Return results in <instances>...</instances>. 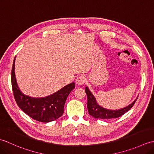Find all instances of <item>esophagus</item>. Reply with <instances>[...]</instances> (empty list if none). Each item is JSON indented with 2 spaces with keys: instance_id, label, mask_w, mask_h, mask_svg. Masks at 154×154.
Instances as JSON below:
<instances>
[{
  "instance_id": "1",
  "label": "esophagus",
  "mask_w": 154,
  "mask_h": 154,
  "mask_svg": "<svg viewBox=\"0 0 154 154\" xmlns=\"http://www.w3.org/2000/svg\"><path fill=\"white\" fill-rule=\"evenodd\" d=\"M85 77L83 76H79L76 79V84L78 85H83L85 83Z\"/></svg>"
}]
</instances>
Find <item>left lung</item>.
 Segmentation results:
<instances>
[{"mask_svg": "<svg viewBox=\"0 0 154 154\" xmlns=\"http://www.w3.org/2000/svg\"><path fill=\"white\" fill-rule=\"evenodd\" d=\"M85 93L87 97L88 112H89L90 115L93 116L95 119H110L120 117L131 109L137 100L136 99L132 104H130V105L125 108H123L122 109L117 110H107L106 109H104L102 106H100L97 104L95 98L93 95L92 93L90 92V91L87 87H85Z\"/></svg>", "mask_w": 154, "mask_h": 154, "instance_id": "8db88e82", "label": "left lung"}]
</instances>
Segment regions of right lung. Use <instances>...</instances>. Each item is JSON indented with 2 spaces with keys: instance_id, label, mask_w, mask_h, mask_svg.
Masks as SVG:
<instances>
[{
  "instance_id": "right-lung-1",
  "label": "right lung",
  "mask_w": 154,
  "mask_h": 154,
  "mask_svg": "<svg viewBox=\"0 0 154 154\" xmlns=\"http://www.w3.org/2000/svg\"><path fill=\"white\" fill-rule=\"evenodd\" d=\"M14 62L11 71L12 88L14 99L22 111L35 120L49 122L57 119L63 113V108L69 94L75 85H67L51 95L44 98H32L23 94L17 85L14 73Z\"/></svg>"
}]
</instances>
